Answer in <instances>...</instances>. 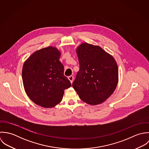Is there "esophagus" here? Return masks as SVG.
<instances>
[{
  "instance_id": "34e87169",
  "label": "esophagus",
  "mask_w": 149,
  "mask_h": 149,
  "mask_svg": "<svg viewBox=\"0 0 149 149\" xmlns=\"http://www.w3.org/2000/svg\"><path fill=\"white\" fill-rule=\"evenodd\" d=\"M68 79L70 80V81L71 83L72 84V82H73V80H74V77H73V76H72V75L69 76V77H68Z\"/></svg>"
}]
</instances>
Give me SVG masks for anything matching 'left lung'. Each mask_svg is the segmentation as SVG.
Wrapping results in <instances>:
<instances>
[{"instance_id":"8db88e82","label":"left lung","mask_w":149,"mask_h":149,"mask_svg":"<svg viewBox=\"0 0 149 149\" xmlns=\"http://www.w3.org/2000/svg\"><path fill=\"white\" fill-rule=\"evenodd\" d=\"M76 51L79 70L72 87L85 102L100 104L116 89L119 80L117 63L100 47L86 42L81 44Z\"/></svg>"}]
</instances>
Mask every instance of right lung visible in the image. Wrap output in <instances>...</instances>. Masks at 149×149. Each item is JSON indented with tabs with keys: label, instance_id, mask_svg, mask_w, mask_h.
Listing matches in <instances>:
<instances>
[{
	"label": "right lung",
	"instance_id": "add662e5",
	"mask_svg": "<svg viewBox=\"0 0 149 149\" xmlns=\"http://www.w3.org/2000/svg\"><path fill=\"white\" fill-rule=\"evenodd\" d=\"M60 52L48 47L34 52L24 64L22 76L30 100L44 108H52L61 101L64 90L71 84L64 75Z\"/></svg>",
	"mask_w": 149,
	"mask_h": 149
}]
</instances>
